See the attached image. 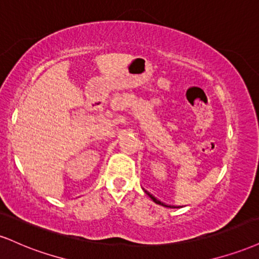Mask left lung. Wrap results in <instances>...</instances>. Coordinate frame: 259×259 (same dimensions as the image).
I'll use <instances>...</instances> for the list:
<instances>
[{"label":"left lung","instance_id":"8db88e82","mask_svg":"<svg viewBox=\"0 0 259 259\" xmlns=\"http://www.w3.org/2000/svg\"><path fill=\"white\" fill-rule=\"evenodd\" d=\"M142 189H143V188H142ZM143 191H145V193H146V194H147V195H148V197H149V198H151V199H152V200H153V201L155 202V204H158V205H161V206H164V207H171V208H175V207H177V208H179V207H182V206H174V205H167V204H165V202H163V201H160V200H159V199H157V198H155L153 194H151V193H149V192H147V191H146V189H143Z\"/></svg>","mask_w":259,"mask_h":259}]
</instances>
